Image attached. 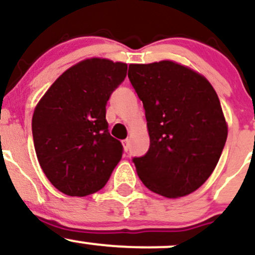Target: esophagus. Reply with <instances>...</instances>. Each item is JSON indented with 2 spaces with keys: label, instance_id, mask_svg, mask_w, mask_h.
Masks as SVG:
<instances>
[{
  "label": "esophagus",
  "instance_id": "1",
  "mask_svg": "<svg viewBox=\"0 0 255 255\" xmlns=\"http://www.w3.org/2000/svg\"><path fill=\"white\" fill-rule=\"evenodd\" d=\"M123 148H125L126 153H127V151L129 150V140H128V139L123 140Z\"/></svg>",
  "mask_w": 255,
  "mask_h": 255
}]
</instances>
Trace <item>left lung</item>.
I'll list each match as a JSON object with an SVG mask.
<instances>
[{"instance_id":"left-lung-1","label":"left lung","mask_w":255,"mask_h":255,"mask_svg":"<svg viewBox=\"0 0 255 255\" xmlns=\"http://www.w3.org/2000/svg\"><path fill=\"white\" fill-rule=\"evenodd\" d=\"M128 78L150 138L148 151L132 159L138 176L161 196L191 194L215 170L227 139L217 94L204 76L169 60L130 64Z\"/></svg>"}]
</instances>
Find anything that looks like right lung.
<instances>
[{
  "label": "right lung",
  "instance_id": "add662e5",
  "mask_svg": "<svg viewBox=\"0 0 255 255\" xmlns=\"http://www.w3.org/2000/svg\"><path fill=\"white\" fill-rule=\"evenodd\" d=\"M126 75L127 64L87 59L59 76L35 107L38 161L63 194L82 197L101 190L122 158V143L109 132L106 105Z\"/></svg>",
  "mask_w": 255,
  "mask_h": 255
}]
</instances>
